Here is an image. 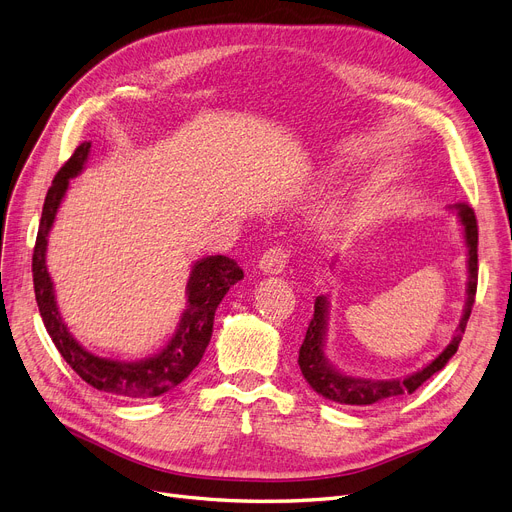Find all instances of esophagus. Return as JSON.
I'll list each match as a JSON object with an SVG mask.
<instances>
[{
	"mask_svg": "<svg viewBox=\"0 0 512 512\" xmlns=\"http://www.w3.org/2000/svg\"><path fill=\"white\" fill-rule=\"evenodd\" d=\"M288 261V251L282 247H274L270 251H265L259 259V270L268 276H278L284 272Z\"/></svg>",
	"mask_w": 512,
	"mask_h": 512,
	"instance_id": "obj_1",
	"label": "esophagus"
}]
</instances>
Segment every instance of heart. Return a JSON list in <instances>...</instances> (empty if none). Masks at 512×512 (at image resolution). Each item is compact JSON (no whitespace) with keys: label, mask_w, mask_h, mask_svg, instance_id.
I'll list each match as a JSON object with an SVG mask.
<instances>
[{"label":"heart","mask_w":512,"mask_h":512,"mask_svg":"<svg viewBox=\"0 0 512 512\" xmlns=\"http://www.w3.org/2000/svg\"><path fill=\"white\" fill-rule=\"evenodd\" d=\"M351 215H353V213H351V207H347V205H337V207H332V209L324 215L322 226H324V230H341V228L349 226Z\"/></svg>","instance_id":"1"}]
</instances>
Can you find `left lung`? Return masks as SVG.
I'll list each match as a JSON object with an SVG mask.
<instances>
[{
	"instance_id": "8db88e82",
	"label": "left lung",
	"mask_w": 512,
	"mask_h": 512,
	"mask_svg": "<svg viewBox=\"0 0 512 512\" xmlns=\"http://www.w3.org/2000/svg\"><path fill=\"white\" fill-rule=\"evenodd\" d=\"M456 211L462 230H464V244H466V263H469V282H466V301L462 309V318L456 328V335L450 345L443 349L437 358L427 364L422 370L412 372L402 379H362V376H351L341 372L330 364L324 353L326 345V330H328V297L320 295L314 305V318H311L303 345L299 349V368L303 379L309 383L318 395L330 399V402L347 404V406H372V404H385L393 399L414 393L420 385H425L435 372L450 362L452 355L458 351L462 341L466 322H469L471 309L475 303L477 293V219L475 211L466 205L458 203L450 207Z\"/></svg>"
}]
</instances>
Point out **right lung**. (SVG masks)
I'll use <instances>...</instances> for the list:
<instances>
[{"label":"right lung","mask_w":512,"mask_h":512,"mask_svg":"<svg viewBox=\"0 0 512 512\" xmlns=\"http://www.w3.org/2000/svg\"><path fill=\"white\" fill-rule=\"evenodd\" d=\"M90 148L92 142H83L77 146L73 157L56 173L46 194L33 251V284L37 307L56 349L87 385H92L98 391L133 399L159 397L186 381L198 362L203 360V353L213 335L215 309L230 291V286L242 280L244 274L234 259L224 255H209L196 261L186 284L188 305L180 322H177L175 335L159 353L150 355V358L138 362H121L100 358V355L87 351L71 335V330L66 328L60 316L54 282L46 265V251L48 236L62 198L66 190H69V182L83 171L87 157H90Z\"/></svg>","instance_id":"right-lung-1"}]
</instances>
